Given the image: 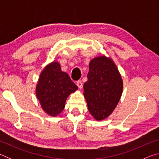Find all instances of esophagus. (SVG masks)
Masks as SVG:
<instances>
[{
  "label": "esophagus",
  "instance_id": "obj_1",
  "mask_svg": "<svg viewBox=\"0 0 159 159\" xmlns=\"http://www.w3.org/2000/svg\"><path fill=\"white\" fill-rule=\"evenodd\" d=\"M76 85L78 86V88H79V89L81 90L83 88V83L81 82V80H78L76 82Z\"/></svg>",
  "mask_w": 159,
  "mask_h": 159
}]
</instances>
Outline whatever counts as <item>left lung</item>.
Listing matches in <instances>:
<instances>
[{
    "label": "left lung",
    "instance_id": "8db88e82",
    "mask_svg": "<svg viewBox=\"0 0 159 159\" xmlns=\"http://www.w3.org/2000/svg\"><path fill=\"white\" fill-rule=\"evenodd\" d=\"M87 77L83 95L90 114L100 121L111 115L119 102L123 89L122 77L114 61L105 55L90 61Z\"/></svg>",
    "mask_w": 159,
    "mask_h": 159
}]
</instances>
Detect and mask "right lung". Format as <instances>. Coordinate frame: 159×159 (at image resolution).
Masks as SVG:
<instances>
[{
	"instance_id": "add662e5",
	"label": "right lung",
	"mask_w": 159,
	"mask_h": 159,
	"mask_svg": "<svg viewBox=\"0 0 159 159\" xmlns=\"http://www.w3.org/2000/svg\"><path fill=\"white\" fill-rule=\"evenodd\" d=\"M78 90L60 63L53 61L42 70L36 87V98L41 108L50 116H57L63 111L70 94Z\"/></svg>"
}]
</instances>
